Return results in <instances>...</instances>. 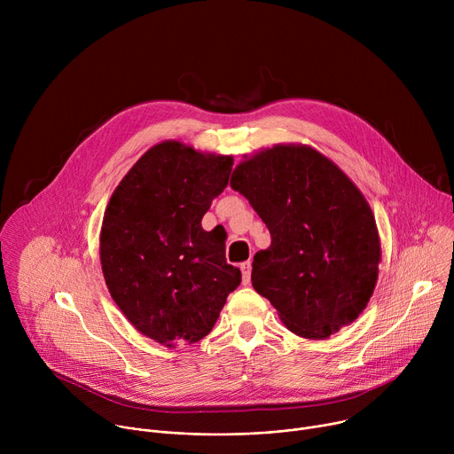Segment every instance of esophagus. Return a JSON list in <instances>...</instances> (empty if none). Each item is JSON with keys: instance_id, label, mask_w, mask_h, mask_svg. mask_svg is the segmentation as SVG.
Masks as SVG:
<instances>
[{"instance_id": "obj_1", "label": "esophagus", "mask_w": 454, "mask_h": 454, "mask_svg": "<svg viewBox=\"0 0 454 454\" xmlns=\"http://www.w3.org/2000/svg\"><path fill=\"white\" fill-rule=\"evenodd\" d=\"M240 271H242V282H244V286H247L249 278H251V262H242Z\"/></svg>"}]
</instances>
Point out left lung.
Masks as SVG:
<instances>
[{
	"label": "left lung",
	"instance_id": "1",
	"mask_svg": "<svg viewBox=\"0 0 454 454\" xmlns=\"http://www.w3.org/2000/svg\"><path fill=\"white\" fill-rule=\"evenodd\" d=\"M230 186L249 201L271 246L253 256L251 282L296 336L325 340L364 310L380 242L361 190L309 145H275L240 161Z\"/></svg>",
	"mask_w": 454,
	"mask_h": 454
}]
</instances>
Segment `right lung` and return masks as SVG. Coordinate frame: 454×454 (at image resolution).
I'll use <instances>...</instances> for the list:
<instances>
[{"label": "right lung", "instance_id": "obj_1", "mask_svg": "<svg viewBox=\"0 0 454 454\" xmlns=\"http://www.w3.org/2000/svg\"><path fill=\"white\" fill-rule=\"evenodd\" d=\"M233 158L176 140L151 147L114 188L100 230L111 298L144 336L168 348L214 329L240 270L224 239L201 226Z\"/></svg>", "mask_w": 454, "mask_h": 454}]
</instances>
